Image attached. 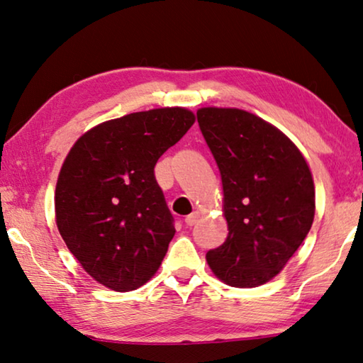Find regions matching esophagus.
Listing matches in <instances>:
<instances>
[{
  "instance_id": "1",
  "label": "esophagus",
  "mask_w": 363,
  "mask_h": 363,
  "mask_svg": "<svg viewBox=\"0 0 363 363\" xmlns=\"http://www.w3.org/2000/svg\"><path fill=\"white\" fill-rule=\"evenodd\" d=\"M199 218H200V215H199V213H197V211H194V213H192V215H189V216H186V224H187V226H194V224L199 221Z\"/></svg>"
}]
</instances>
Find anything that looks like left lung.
Returning a JSON list of instances; mask_svg holds the SVG:
<instances>
[{
	"instance_id": "left-lung-1",
	"label": "left lung",
	"mask_w": 363,
	"mask_h": 363,
	"mask_svg": "<svg viewBox=\"0 0 363 363\" xmlns=\"http://www.w3.org/2000/svg\"><path fill=\"white\" fill-rule=\"evenodd\" d=\"M197 121L220 169L229 231L206 262L224 284L262 286L279 274L312 228V171L284 132L249 111L205 106Z\"/></svg>"
}]
</instances>
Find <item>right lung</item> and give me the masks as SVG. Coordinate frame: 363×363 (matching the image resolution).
I'll return each instance as SVG.
<instances>
[{"instance_id": "1", "label": "right lung", "mask_w": 363, "mask_h": 363, "mask_svg": "<svg viewBox=\"0 0 363 363\" xmlns=\"http://www.w3.org/2000/svg\"><path fill=\"white\" fill-rule=\"evenodd\" d=\"M195 123L168 106L109 119L69 150L55 191L56 226L96 283L118 292L152 279L176 229L155 164Z\"/></svg>"}]
</instances>
